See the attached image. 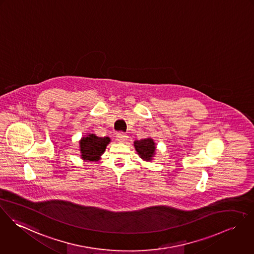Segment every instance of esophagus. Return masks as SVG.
I'll list each match as a JSON object with an SVG mask.
<instances>
[{
  "mask_svg": "<svg viewBox=\"0 0 254 254\" xmlns=\"http://www.w3.org/2000/svg\"><path fill=\"white\" fill-rule=\"evenodd\" d=\"M116 137H117V141H119L121 143H125L128 138V136L126 133H124V132H119Z\"/></svg>",
  "mask_w": 254,
  "mask_h": 254,
  "instance_id": "1",
  "label": "esophagus"
}]
</instances>
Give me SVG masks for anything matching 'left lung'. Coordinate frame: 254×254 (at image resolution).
Here are the masks:
<instances>
[{
    "mask_svg": "<svg viewBox=\"0 0 254 254\" xmlns=\"http://www.w3.org/2000/svg\"><path fill=\"white\" fill-rule=\"evenodd\" d=\"M134 148L142 160L147 162L152 161L156 151V145L152 138L148 137L134 141Z\"/></svg>",
    "mask_w": 254,
    "mask_h": 254,
    "instance_id": "8db88e82",
    "label": "left lung"
}]
</instances>
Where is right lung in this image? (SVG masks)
Instances as JSON below:
<instances>
[{"label": "right lung", "instance_id": "right-lung-1", "mask_svg": "<svg viewBox=\"0 0 254 254\" xmlns=\"http://www.w3.org/2000/svg\"><path fill=\"white\" fill-rule=\"evenodd\" d=\"M110 141V138L107 136L98 137L93 133H88L80 140L82 159L90 162H97L100 159V156L105 152Z\"/></svg>", "mask_w": 254, "mask_h": 254}]
</instances>
